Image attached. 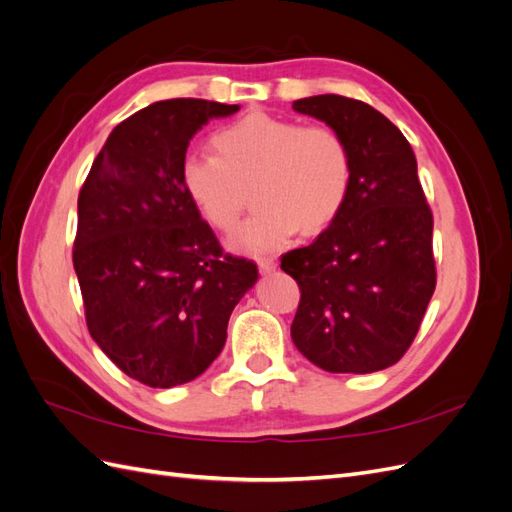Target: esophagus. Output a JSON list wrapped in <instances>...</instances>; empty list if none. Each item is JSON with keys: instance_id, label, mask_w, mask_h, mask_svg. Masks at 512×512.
Instances as JSON below:
<instances>
[{"instance_id": "1", "label": "esophagus", "mask_w": 512, "mask_h": 512, "mask_svg": "<svg viewBox=\"0 0 512 512\" xmlns=\"http://www.w3.org/2000/svg\"><path fill=\"white\" fill-rule=\"evenodd\" d=\"M258 269H260V273H271L277 269V262L273 258H262V260H258Z\"/></svg>"}]
</instances>
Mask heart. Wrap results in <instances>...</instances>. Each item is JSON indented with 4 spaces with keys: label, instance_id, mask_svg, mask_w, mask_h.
<instances>
[{
    "label": "heart",
    "instance_id": "heart-1",
    "mask_svg": "<svg viewBox=\"0 0 512 512\" xmlns=\"http://www.w3.org/2000/svg\"><path fill=\"white\" fill-rule=\"evenodd\" d=\"M215 156L192 153L181 183L200 215L218 230L235 228L252 188L258 207L228 239L232 252L260 256L280 250L299 228L314 235L342 213L352 158L346 141L324 126L252 113L215 132Z\"/></svg>",
    "mask_w": 512,
    "mask_h": 512
}]
</instances>
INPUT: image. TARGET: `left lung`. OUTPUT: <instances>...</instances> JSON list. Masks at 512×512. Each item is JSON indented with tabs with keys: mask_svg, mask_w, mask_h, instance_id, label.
Listing matches in <instances>:
<instances>
[{
	"mask_svg": "<svg viewBox=\"0 0 512 512\" xmlns=\"http://www.w3.org/2000/svg\"><path fill=\"white\" fill-rule=\"evenodd\" d=\"M344 138L352 185L337 220L282 256L301 303L297 350L331 374H371L410 348L436 288L433 218L406 136L374 106L344 96L292 102Z\"/></svg>",
	"mask_w": 512,
	"mask_h": 512,
	"instance_id": "8db88e82",
	"label": "left lung"
}]
</instances>
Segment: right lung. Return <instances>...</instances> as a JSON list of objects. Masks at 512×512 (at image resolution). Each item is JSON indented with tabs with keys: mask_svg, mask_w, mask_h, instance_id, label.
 Masks as SVG:
<instances>
[{
	"mask_svg": "<svg viewBox=\"0 0 512 512\" xmlns=\"http://www.w3.org/2000/svg\"><path fill=\"white\" fill-rule=\"evenodd\" d=\"M237 111L196 98L145 106L108 134L79 194L72 260L89 333L151 389L218 359L232 309L258 280L254 262L222 256L181 183L192 136Z\"/></svg>",
	"mask_w": 512,
	"mask_h": 512,
	"instance_id": "obj_1",
	"label": "right lung"
}]
</instances>
